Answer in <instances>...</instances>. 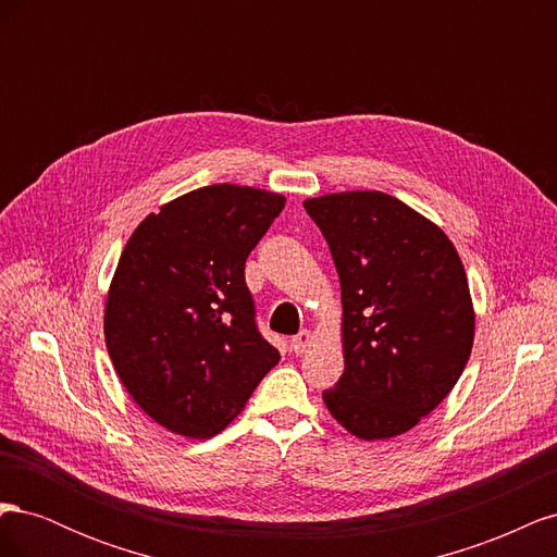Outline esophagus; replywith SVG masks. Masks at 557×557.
<instances>
[{"label": "esophagus", "mask_w": 557, "mask_h": 557, "mask_svg": "<svg viewBox=\"0 0 557 557\" xmlns=\"http://www.w3.org/2000/svg\"><path fill=\"white\" fill-rule=\"evenodd\" d=\"M309 346H311V332L309 330H301L299 334H295L290 339V350H295L297 356H301V352H305Z\"/></svg>", "instance_id": "esophagus-1"}]
</instances>
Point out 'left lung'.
<instances>
[{
    "label": "left lung",
    "instance_id": "obj_1",
    "mask_svg": "<svg viewBox=\"0 0 557 557\" xmlns=\"http://www.w3.org/2000/svg\"><path fill=\"white\" fill-rule=\"evenodd\" d=\"M342 283L344 374L323 399L360 440L411 430L458 383L474 344L465 267L446 234L376 193L307 199Z\"/></svg>",
    "mask_w": 557,
    "mask_h": 557
}]
</instances>
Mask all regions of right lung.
Listing matches in <instances>:
<instances>
[{"label": "right lung", "mask_w": 557, "mask_h": 557, "mask_svg": "<svg viewBox=\"0 0 557 557\" xmlns=\"http://www.w3.org/2000/svg\"><path fill=\"white\" fill-rule=\"evenodd\" d=\"M283 207L276 193L215 183L129 237L107 299V348L132 399L166 430L221 432L278 362L244 267Z\"/></svg>", "instance_id": "obj_1"}]
</instances>
